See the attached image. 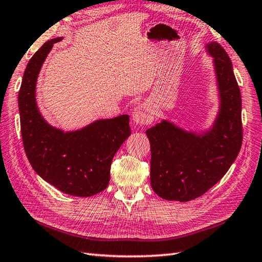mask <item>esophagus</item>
Returning a JSON list of instances; mask_svg holds the SVG:
<instances>
[{"instance_id": "34e87169", "label": "esophagus", "mask_w": 262, "mask_h": 262, "mask_svg": "<svg viewBox=\"0 0 262 262\" xmlns=\"http://www.w3.org/2000/svg\"><path fill=\"white\" fill-rule=\"evenodd\" d=\"M154 119V114L147 103H142L135 107L133 111V121L136 126H147L152 124Z\"/></svg>"}]
</instances>
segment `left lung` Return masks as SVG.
Returning a JSON list of instances; mask_svg holds the SVG:
<instances>
[{
	"mask_svg": "<svg viewBox=\"0 0 262 262\" xmlns=\"http://www.w3.org/2000/svg\"><path fill=\"white\" fill-rule=\"evenodd\" d=\"M214 57L221 108L211 129L196 135L163 120L146 130L151 144V186L161 198L189 202L209 190L229 171L241 149V92L232 62L219 42Z\"/></svg>",
	"mask_w": 262,
	"mask_h": 262,
	"instance_id": "left-lung-1",
	"label": "left lung"
}]
</instances>
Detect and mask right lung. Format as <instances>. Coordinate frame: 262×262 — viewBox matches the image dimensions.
Masks as SVG:
<instances>
[{"instance_id": "1", "label": "right lung", "mask_w": 262, "mask_h": 262, "mask_svg": "<svg viewBox=\"0 0 262 262\" xmlns=\"http://www.w3.org/2000/svg\"><path fill=\"white\" fill-rule=\"evenodd\" d=\"M43 43L28 63L19 91L20 126L27 158L43 180L71 196L90 197L108 187L114 155L130 135L129 116L94 121L68 132L48 125L38 111L36 82L55 42Z\"/></svg>"}]
</instances>
